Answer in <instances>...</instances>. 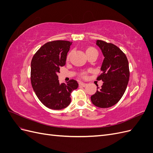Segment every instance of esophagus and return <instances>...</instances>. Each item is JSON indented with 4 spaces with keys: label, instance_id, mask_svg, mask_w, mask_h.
<instances>
[{
    "label": "esophagus",
    "instance_id": "obj_1",
    "mask_svg": "<svg viewBox=\"0 0 153 153\" xmlns=\"http://www.w3.org/2000/svg\"><path fill=\"white\" fill-rule=\"evenodd\" d=\"M79 85H80V86H82V87H85L87 85V84H85V83H84V82H80Z\"/></svg>",
    "mask_w": 153,
    "mask_h": 153
}]
</instances>
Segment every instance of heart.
<instances>
[{
    "label": "heart",
    "mask_w": 153,
    "mask_h": 153,
    "mask_svg": "<svg viewBox=\"0 0 153 153\" xmlns=\"http://www.w3.org/2000/svg\"><path fill=\"white\" fill-rule=\"evenodd\" d=\"M94 51H96V49H94V48H92V47H89V48H88L86 50V54H87V53H91V52H94ZM69 55H68L67 59H69Z\"/></svg>",
    "instance_id": "heart-1"
}]
</instances>
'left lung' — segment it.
<instances>
[{
	"instance_id": "obj_1",
	"label": "left lung",
	"mask_w": 153,
	"mask_h": 153,
	"mask_svg": "<svg viewBox=\"0 0 153 153\" xmlns=\"http://www.w3.org/2000/svg\"><path fill=\"white\" fill-rule=\"evenodd\" d=\"M96 45L100 48L104 60L100 68L101 75L98 80L103 82L101 89L91 96L92 104L99 108H109L115 105L123 97L129 78V64L122 51L112 43L96 40Z\"/></svg>"
}]
</instances>
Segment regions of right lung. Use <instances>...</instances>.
Wrapping results in <instances>:
<instances>
[{
  "label": "right lung",
  "instance_id": "1",
  "mask_svg": "<svg viewBox=\"0 0 153 153\" xmlns=\"http://www.w3.org/2000/svg\"><path fill=\"white\" fill-rule=\"evenodd\" d=\"M72 42L53 41L43 45L31 61L30 80L33 90L40 101L47 108L61 110L71 103V92L76 89V80L60 84L57 74L66 64L67 54Z\"/></svg>",
  "mask_w": 153,
  "mask_h": 153
}]
</instances>
